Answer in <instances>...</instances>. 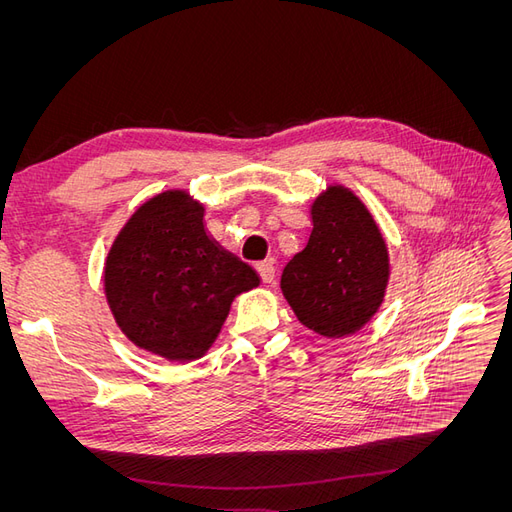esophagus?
Segmentation results:
<instances>
[{
  "label": "esophagus",
  "mask_w": 512,
  "mask_h": 512,
  "mask_svg": "<svg viewBox=\"0 0 512 512\" xmlns=\"http://www.w3.org/2000/svg\"><path fill=\"white\" fill-rule=\"evenodd\" d=\"M256 271H258V275H260V280L265 282V284H273L275 282V267L271 265V262H258L256 265Z\"/></svg>",
  "instance_id": "34e87169"
}]
</instances>
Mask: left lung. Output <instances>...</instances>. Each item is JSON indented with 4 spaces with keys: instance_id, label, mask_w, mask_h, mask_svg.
<instances>
[{
    "instance_id": "8db88e82",
    "label": "left lung",
    "mask_w": 512,
    "mask_h": 512,
    "mask_svg": "<svg viewBox=\"0 0 512 512\" xmlns=\"http://www.w3.org/2000/svg\"><path fill=\"white\" fill-rule=\"evenodd\" d=\"M305 250L284 267L282 292L303 327L324 337L359 331L376 314L389 280V254L363 203L329 188L312 207Z\"/></svg>"
}]
</instances>
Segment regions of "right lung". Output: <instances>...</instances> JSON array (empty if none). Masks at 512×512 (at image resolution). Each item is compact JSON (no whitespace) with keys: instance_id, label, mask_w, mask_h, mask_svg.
<instances>
[{"instance_id":"right-lung-1","label":"right lung","mask_w":512,"mask_h":512,"mask_svg":"<svg viewBox=\"0 0 512 512\" xmlns=\"http://www.w3.org/2000/svg\"><path fill=\"white\" fill-rule=\"evenodd\" d=\"M203 211L185 192L151 198L106 260V299L121 331L168 361L203 356L232 299L258 286L250 265L207 237Z\"/></svg>"}]
</instances>
